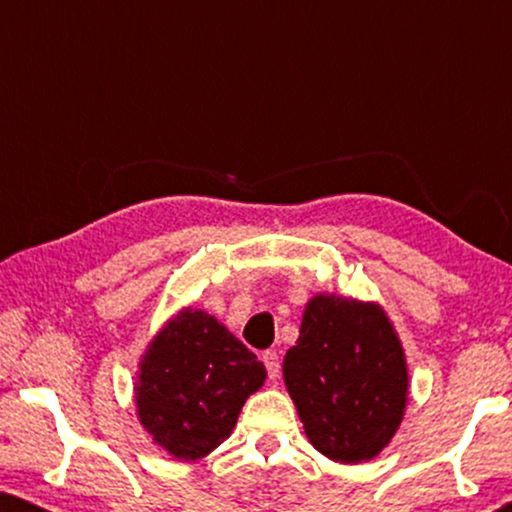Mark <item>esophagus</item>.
Wrapping results in <instances>:
<instances>
[{
    "label": "esophagus",
    "instance_id": "1",
    "mask_svg": "<svg viewBox=\"0 0 512 512\" xmlns=\"http://www.w3.org/2000/svg\"><path fill=\"white\" fill-rule=\"evenodd\" d=\"M263 363H265V370H268L270 380H277L279 373H282V363H279V354L277 352H263Z\"/></svg>",
    "mask_w": 512,
    "mask_h": 512
}]
</instances>
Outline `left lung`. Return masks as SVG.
Returning <instances> with one entry per match:
<instances>
[{
  "instance_id": "left-lung-1",
  "label": "left lung",
  "mask_w": 512,
  "mask_h": 512,
  "mask_svg": "<svg viewBox=\"0 0 512 512\" xmlns=\"http://www.w3.org/2000/svg\"><path fill=\"white\" fill-rule=\"evenodd\" d=\"M284 382L310 443L328 459L361 464L394 436L408 396L401 342L377 305L338 296L307 303Z\"/></svg>"
}]
</instances>
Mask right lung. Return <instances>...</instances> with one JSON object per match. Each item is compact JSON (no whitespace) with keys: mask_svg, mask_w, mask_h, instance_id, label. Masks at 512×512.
Here are the masks:
<instances>
[{"mask_svg":"<svg viewBox=\"0 0 512 512\" xmlns=\"http://www.w3.org/2000/svg\"><path fill=\"white\" fill-rule=\"evenodd\" d=\"M265 366L200 310L172 319L139 366L137 408L144 429L177 459H200L230 436Z\"/></svg>","mask_w":512,"mask_h":512,"instance_id":"add662e5","label":"right lung"}]
</instances>
